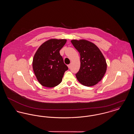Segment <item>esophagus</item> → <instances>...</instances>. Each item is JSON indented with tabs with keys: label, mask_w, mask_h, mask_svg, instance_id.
Returning a JSON list of instances; mask_svg holds the SVG:
<instances>
[{
	"label": "esophagus",
	"mask_w": 134,
	"mask_h": 134,
	"mask_svg": "<svg viewBox=\"0 0 134 134\" xmlns=\"http://www.w3.org/2000/svg\"><path fill=\"white\" fill-rule=\"evenodd\" d=\"M68 67L69 69H70V68H71V65H70V64H69V65H68Z\"/></svg>",
	"instance_id": "obj_1"
}]
</instances>
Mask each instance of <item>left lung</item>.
<instances>
[{"instance_id":"left-lung-1","label":"left lung","mask_w":134,"mask_h":134,"mask_svg":"<svg viewBox=\"0 0 134 134\" xmlns=\"http://www.w3.org/2000/svg\"><path fill=\"white\" fill-rule=\"evenodd\" d=\"M71 42L80 55V67L76 74L77 80L86 86L96 85L102 79L107 68L102 53L88 41L73 40Z\"/></svg>"}]
</instances>
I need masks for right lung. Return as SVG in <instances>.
<instances>
[{
  "label": "right lung",
  "mask_w": 134,
  "mask_h": 134,
  "mask_svg": "<svg viewBox=\"0 0 134 134\" xmlns=\"http://www.w3.org/2000/svg\"><path fill=\"white\" fill-rule=\"evenodd\" d=\"M66 41L65 39H50L41 45L35 53L32 68L39 83L43 86H57L68 69L59 52Z\"/></svg>",
  "instance_id": "right-lung-1"
}]
</instances>
